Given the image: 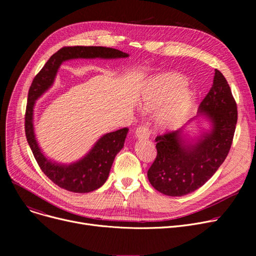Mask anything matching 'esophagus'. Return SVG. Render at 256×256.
<instances>
[{
  "instance_id": "obj_1",
  "label": "esophagus",
  "mask_w": 256,
  "mask_h": 256,
  "mask_svg": "<svg viewBox=\"0 0 256 256\" xmlns=\"http://www.w3.org/2000/svg\"><path fill=\"white\" fill-rule=\"evenodd\" d=\"M150 135V130L147 126H140L137 128V130H136L137 138L146 140V139H148Z\"/></svg>"
}]
</instances>
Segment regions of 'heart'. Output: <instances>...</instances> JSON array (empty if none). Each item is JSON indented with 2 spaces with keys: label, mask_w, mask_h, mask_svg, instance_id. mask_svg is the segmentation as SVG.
<instances>
[{
  "label": "heart",
  "mask_w": 256,
  "mask_h": 256,
  "mask_svg": "<svg viewBox=\"0 0 256 256\" xmlns=\"http://www.w3.org/2000/svg\"><path fill=\"white\" fill-rule=\"evenodd\" d=\"M184 78L176 74H164L154 76L147 84L142 102L146 110L158 109L169 102L158 118V126L170 128L176 126L186 114L192 102V92L186 87Z\"/></svg>",
  "instance_id": "1"
}]
</instances>
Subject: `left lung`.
Wrapping results in <instances>:
<instances>
[{"mask_svg": "<svg viewBox=\"0 0 256 256\" xmlns=\"http://www.w3.org/2000/svg\"><path fill=\"white\" fill-rule=\"evenodd\" d=\"M198 111L212 121V128L195 144H184L180 130L156 138V156L147 178L156 191L165 195L184 196L197 190L214 176L230 150L238 106L220 70H216L214 84Z\"/></svg>", "mask_w": 256, "mask_h": 256, "instance_id": "obj_1", "label": "left lung"}]
</instances>
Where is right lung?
Returning <instances> with one entry per match:
<instances>
[{
  "instance_id": "1",
  "label": "right lung",
  "mask_w": 256,
  "mask_h": 256,
  "mask_svg": "<svg viewBox=\"0 0 256 256\" xmlns=\"http://www.w3.org/2000/svg\"><path fill=\"white\" fill-rule=\"evenodd\" d=\"M128 55L112 48L104 46H64L48 60L34 78L28 93L24 114V132L34 158L40 169L58 186L74 193H89L102 186L108 176L116 154L124 145L128 128H124L102 136L90 152L78 162L70 166L52 163L40 152L34 136L33 106L35 100L54 82L57 70L65 60L76 58H126Z\"/></svg>"
}]
</instances>
